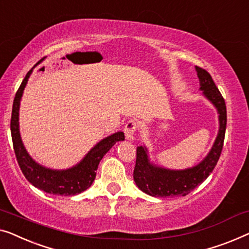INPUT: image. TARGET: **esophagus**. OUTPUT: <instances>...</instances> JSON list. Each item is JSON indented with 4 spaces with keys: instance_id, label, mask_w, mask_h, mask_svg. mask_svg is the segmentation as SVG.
I'll return each mask as SVG.
<instances>
[{
    "instance_id": "1",
    "label": "esophagus",
    "mask_w": 249,
    "mask_h": 249,
    "mask_svg": "<svg viewBox=\"0 0 249 249\" xmlns=\"http://www.w3.org/2000/svg\"><path fill=\"white\" fill-rule=\"evenodd\" d=\"M137 129H138V122H137V120H133V119L129 120L124 125L125 138L129 139V140H132L133 137H135V133L137 131Z\"/></svg>"
}]
</instances>
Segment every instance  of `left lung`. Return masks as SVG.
<instances>
[{
	"mask_svg": "<svg viewBox=\"0 0 249 249\" xmlns=\"http://www.w3.org/2000/svg\"><path fill=\"white\" fill-rule=\"evenodd\" d=\"M203 95L215 107L219 114V131L213 146L202 161L185 169H168L151 163L147 148L137 147L136 166L133 181L142 192L151 196H185L193 189L207 179L217 165L221 155L227 125V109L225 99L215 86L211 75L201 67H196Z\"/></svg>",
	"mask_w": 249,
	"mask_h": 249,
	"instance_id": "8db88e82",
	"label": "left lung"
}]
</instances>
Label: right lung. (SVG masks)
Here are the masks:
<instances>
[{
  "label": "right lung",
  "mask_w": 249,
  "mask_h": 249,
  "mask_svg": "<svg viewBox=\"0 0 249 249\" xmlns=\"http://www.w3.org/2000/svg\"><path fill=\"white\" fill-rule=\"evenodd\" d=\"M44 59L45 58L39 60L35 65V67ZM35 67H32L27 73L13 101L12 116H11V136H12L13 148L18 164H19L21 171L28 181L37 189L42 190L46 193L66 196L80 194L92 185L93 181L95 179L96 169H98L101 160L107 151L112 148L114 143L124 140V133L119 131L102 139L86 154V156L80 163L71 168L52 169L38 164L24 148L19 130L20 101L22 98L29 77H30Z\"/></svg>",
  "instance_id": "add662e5"
}]
</instances>
